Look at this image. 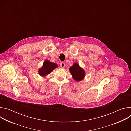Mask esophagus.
<instances>
[{"instance_id":"obj_1","label":"esophagus","mask_w":131,"mask_h":131,"mask_svg":"<svg viewBox=\"0 0 131 131\" xmlns=\"http://www.w3.org/2000/svg\"><path fill=\"white\" fill-rule=\"evenodd\" d=\"M60 66H61V67L63 68L65 67V64L64 63V62H61L60 63Z\"/></svg>"}]
</instances>
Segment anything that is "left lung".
Masks as SVG:
<instances>
[{"label":"left lung","instance_id":"obj_1","mask_svg":"<svg viewBox=\"0 0 131 131\" xmlns=\"http://www.w3.org/2000/svg\"><path fill=\"white\" fill-rule=\"evenodd\" d=\"M69 71L73 79L76 81H80L85 77V71L77 63H74L69 68Z\"/></svg>","mask_w":131,"mask_h":131}]
</instances>
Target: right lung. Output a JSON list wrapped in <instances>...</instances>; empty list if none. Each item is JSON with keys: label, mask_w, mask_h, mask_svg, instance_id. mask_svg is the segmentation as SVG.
Instances as JSON below:
<instances>
[{"label": "right lung", "mask_w": 131, "mask_h": 131, "mask_svg": "<svg viewBox=\"0 0 131 131\" xmlns=\"http://www.w3.org/2000/svg\"><path fill=\"white\" fill-rule=\"evenodd\" d=\"M57 67H58V65L56 63L51 62L48 60H45L42 67L39 68L38 70L39 75L42 77H46Z\"/></svg>", "instance_id": "obj_1"}]
</instances>
